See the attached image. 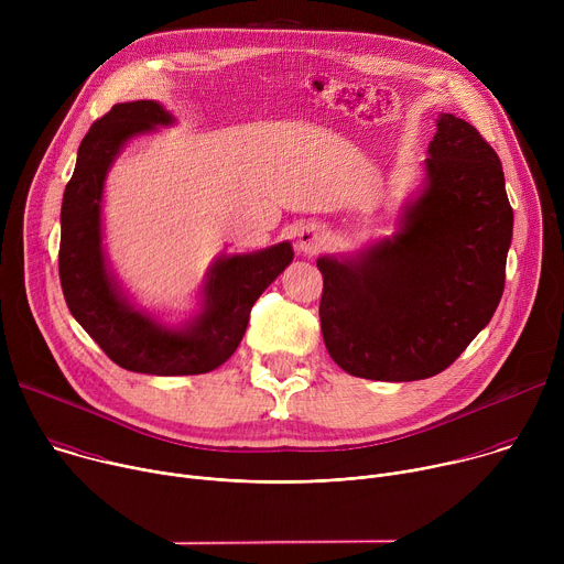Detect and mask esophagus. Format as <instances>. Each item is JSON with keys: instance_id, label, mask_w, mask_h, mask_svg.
<instances>
[{"instance_id": "esophagus-1", "label": "esophagus", "mask_w": 564, "mask_h": 564, "mask_svg": "<svg viewBox=\"0 0 564 564\" xmlns=\"http://www.w3.org/2000/svg\"><path fill=\"white\" fill-rule=\"evenodd\" d=\"M328 238H330V234H328L326 227H321L316 223H307L296 234V248L303 254H316L318 250L326 248Z\"/></svg>"}]
</instances>
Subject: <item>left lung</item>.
Instances as JSON below:
<instances>
[{
	"mask_svg": "<svg viewBox=\"0 0 564 564\" xmlns=\"http://www.w3.org/2000/svg\"><path fill=\"white\" fill-rule=\"evenodd\" d=\"M422 167V189L390 236L316 259L321 333L352 377L417 381L446 370L502 299L513 209L498 153L473 124L440 113Z\"/></svg>",
	"mask_w": 564,
	"mask_h": 564,
	"instance_id": "8db88e82",
	"label": "left lung"
}]
</instances>
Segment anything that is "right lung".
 <instances>
[{
    "label": "right lung",
    "instance_id": "obj_1",
    "mask_svg": "<svg viewBox=\"0 0 564 564\" xmlns=\"http://www.w3.org/2000/svg\"><path fill=\"white\" fill-rule=\"evenodd\" d=\"M174 122L155 100L120 102L96 120L79 142L59 214V283L70 314L113 364L158 377L203 375L225 364L246 335L252 305L294 259L288 240L218 257L203 279L198 310L181 324L131 303L102 248L105 183L129 140Z\"/></svg>",
    "mask_w": 564,
    "mask_h": 564
}]
</instances>
